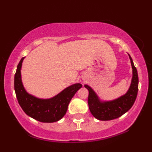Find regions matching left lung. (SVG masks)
Wrapping results in <instances>:
<instances>
[{
    "label": "left lung",
    "mask_w": 152,
    "mask_h": 152,
    "mask_svg": "<svg viewBox=\"0 0 152 152\" xmlns=\"http://www.w3.org/2000/svg\"><path fill=\"white\" fill-rule=\"evenodd\" d=\"M129 57L132 67V79L130 87L125 94L111 101H101L94 91L88 85L84 87L88 90V104L92 115L99 120H111L122 116L127 112L136 100L138 91V76L136 68Z\"/></svg>",
    "instance_id": "obj_1"
}]
</instances>
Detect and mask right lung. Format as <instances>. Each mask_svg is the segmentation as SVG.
I'll list each match as a JSON object with an SVG mask.
<instances>
[{
  "mask_svg": "<svg viewBox=\"0 0 152 152\" xmlns=\"http://www.w3.org/2000/svg\"><path fill=\"white\" fill-rule=\"evenodd\" d=\"M24 58L18 64L14 75V90L18 104L27 115L39 122L59 121L66 114L70 100L82 85L79 83L72 84L49 99H41L30 95L26 91L21 80L20 70Z\"/></svg>",
  "mask_w": 152,
  "mask_h": 152,
  "instance_id": "add662e5",
  "label": "right lung"
}]
</instances>
